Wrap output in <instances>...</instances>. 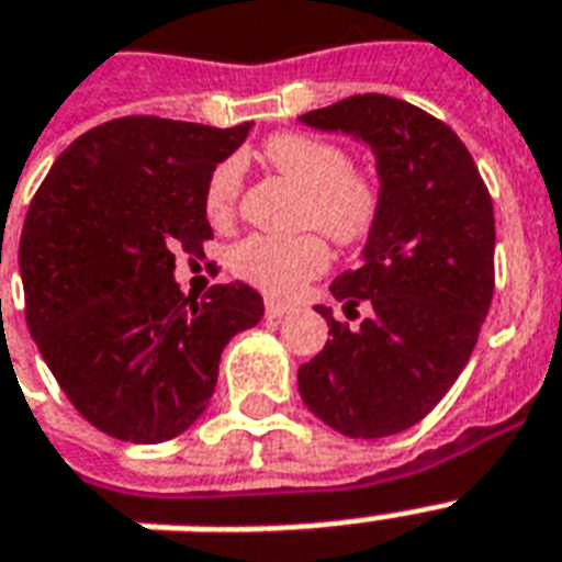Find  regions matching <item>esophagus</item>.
Instances as JSON below:
<instances>
[{
	"label": "esophagus",
	"mask_w": 562,
	"mask_h": 562,
	"mask_svg": "<svg viewBox=\"0 0 562 562\" xmlns=\"http://www.w3.org/2000/svg\"><path fill=\"white\" fill-rule=\"evenodd\" d=\"M291 312L289 303H280V300H268L265 303V315L273 317V321H280V317H285Z\"/></svg>",
	"instance_id": "1"
}]
</instances>
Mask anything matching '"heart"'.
<instances>
[{
	"label": "heart",
	"instance_id": "b5f03b06",
	"mask_svg": "<svg viewBox=\"0 0 562 562\" xmlns=\"http://www.w3.org/2000/svg\"><path fill=\"white\" fill-rule=\"evenodd\" d=\"M265 160L306 189V203L300 212L303 227H317L338 245H356L370 236L382 210V189L368 169L352 166L341 145L312 134H273L265 143ZM241 189V160H221L203 187L206 218L212 224H229L236 218ZM321 233L291 238L254 233L229 250V271L271 297H294L329 265V247Z\"/></svg>",
	"mask_w": 562,
	"mask_h": 562
}]
</instances>
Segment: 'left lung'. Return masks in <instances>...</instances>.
<instances>
[{
  "instance_id": "left-lung-1",
  "label": "left lung",
  "mask_w": 562,
  "mask_h": 562,
  "mask_svg": "<svg viewBox=\"0 0 562 562\" xmlns=\"http://www.w3.org/2000/svg\"><path fill=\"white\" fill-rule=\"evenodd\" d=\"M300 122L359 136L382 180L364 262L333 282L359 324L315 306L333 338L300 364V396L347 437L400 435L443 400L475 350L496 289L493 201L461 136L408 101L364 92Z\"/></svg>"
}]
</instances>
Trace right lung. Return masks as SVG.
Instances as JSON below:
<instances>
[{
  "label": "right lung",
  "instance_id": "add662e5",
  "mask_svg": "<svg viewBox=\"0 0 562 562\" xmlns=\"http://www.w3.org/2000/svg\"><path fill=\"white\" fill-rule=\"evenodd\" d=\"M250 122L210 127L122 116L48 169L20 238L25 324L78 414L127 443H162L201 417L221 350L262 321L259 291L175 282V250L203 256L210 171Z\"/></svg>",
  "mask_w": 562,
  "mask_h": 562
}]
</instances>
